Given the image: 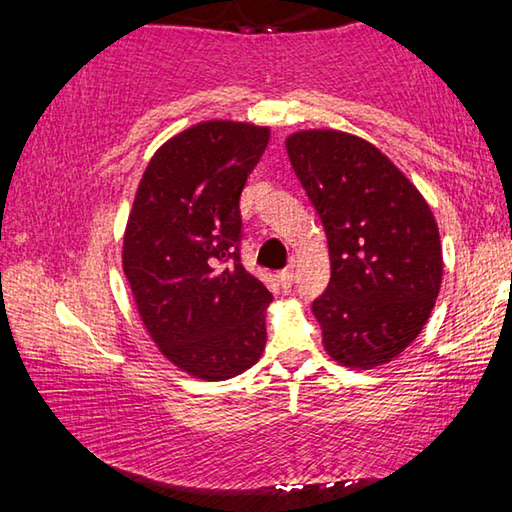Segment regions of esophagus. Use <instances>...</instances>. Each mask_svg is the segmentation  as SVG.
<instances>
[{"instance_id": "1", "label": "esophagus", "mask_w": 512, "mask_h": 512, "mask_svg": "<svg viewBox=\"0 0 512 512\" xmlns=\"http://www.w3.org/2000/svg\"><path fill=\"white\" fill-rule=\"evenodd\" d=\"M280 280H282L284 287H291L293 280H296V271H293V262L280 273Z\"/></svg>"}]
</instances>
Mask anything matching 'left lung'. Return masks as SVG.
<instances>
[{
  "mask_svg": "<svg viewBox=\"0 0 512 512\" xmlns=\"http://www.w3.org/2000/svg\"><path fill=\"white\" fill-rule=\"evenodd\" d=\"M300 185L323 221L332 277L311 305L329 357L388 363L418 339L443 280L438 225L411 180L357 135L287 137Z\"/></svg>",
  "mask_w": 512,
  "mask_h": 512,
  "instance_id": "left-lung-1",
  "label": "left lung"
}]
</instances>
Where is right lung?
I'll return each mask as SVG.
<instances>
[{"mask_svg":"<svg viewBox=\"0 0 512 512\" xmlns=\"http://www.w3.org/2000/svg\"><path fill=\"white\" fill-rule=\"evenodd\" d=\"M271 131L203 121L162 144L137 187L124 273L160 352L198 379H230L259 361L273 300L241 266L239 196Z\"/></svg>","mask_w":512,"mask_h":512,"instance_id":"1","label":"right lung"}]
</instances>
